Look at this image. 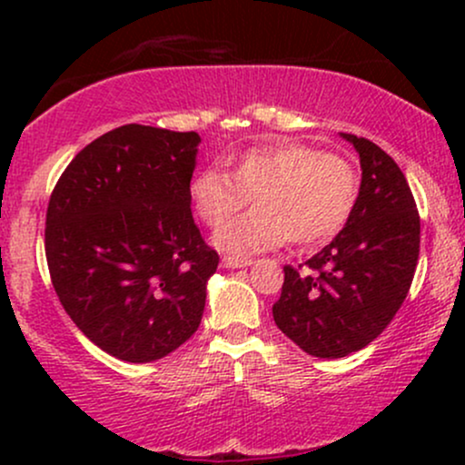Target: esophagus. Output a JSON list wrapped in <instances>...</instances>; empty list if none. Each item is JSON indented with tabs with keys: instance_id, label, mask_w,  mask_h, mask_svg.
<instances>
[{
	"instance_id": "esophagus-1",
	"label": "esophagus",
	"mask_w": 465,
	"mask_h": 465,
	"mask_svg": "<svg viewBox=\"0 0 465 465\" xmlns=\"http://www.w3.org/2000/svg\"><path fill=\"white\" fill-rule=\"evenodd\" d=\"M221 264L225 266V269H242V266H249L251 260L249 258H233V255H225V258L221 260Z\"/></svg>"
}]
</instances>
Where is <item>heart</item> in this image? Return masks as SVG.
<instances>
[{"label": "heart", "mask_w": 465, "mask_h": 465, "mask_svg": "<svg viewBox=\"0 0 465 465\" xmlns=\"http://www.w3.org/2000/svg\"><path fill=\"white\" fill-rule=\"evenodd\" d=\"M192 210L220 227L253 200L256 210L218 229L227 253H255L288 242L314 247L348 225L359 201V174L348 157L302 142L258 143L233 159L232 174L207 165L190 179Z\"/></svg>", "instance_id": "obj_1"}]
</instances>
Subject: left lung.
Returning a JSON list of instances; mask_svg holds the SVG:
<instances>
[{
	"mask_svg": "<svg viewBox=\"0 0 465 465\" xmlns=\"http://www.w3.org/2000/svg\"><path fill=\"white\" fill-rule=\"evenodd\" d=\"M361 157V190L348 225L306 262L284 266L277 328L319 359L370 345L407 300L420 255V214L402 170L381 146L341 133Z\"/></svg>",
	"mask_w": 465,
	"mask_h": 465,
	"instance_id": "obj_1",
	"label": "left lung"
}]
</instances>
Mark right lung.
Segmentation results:
<instances>
[{"label":"right lung","instance_id":"add662e5","mask_svg":"<svg viewBox=\"0 0 465 465\" xmlns=\"http://www.w3.org/2000/svg\"><path fill=\"white\" fill-rule=\"evenodd\" d=\"M199 133L126 124L84 146L45 216L52 284L78 330L126 362L163 359L199 330L218 253L190 210Z\"/></svg>","mask_w":465,"mask_h":465}]
</instances>
